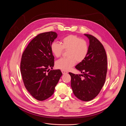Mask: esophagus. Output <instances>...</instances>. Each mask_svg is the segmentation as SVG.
<instances>
[{
  "label": "esophagus",
  "instance_id": "1",
  "mask_svg": "<svg viewBox=\"0 0 126 126\" xmlns=\"http://www.w3.org/2000/svg\"><path fill=\"white\" fill-rule=\"evenodd\" d=\"M61 72H62L63 74H66L68 73V72H67L66 71H65V70H61Z\"/></svg>",
  "mask_w": 126,
  "mask_h": 126
}]
</instances>
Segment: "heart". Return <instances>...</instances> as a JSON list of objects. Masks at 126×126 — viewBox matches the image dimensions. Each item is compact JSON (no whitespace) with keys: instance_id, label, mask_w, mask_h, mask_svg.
<instances>
[{"instance_id":"heart-1","label":"heart","mask_w":126,"mask_h":126,"mask_svg":"<svg viewBox=\"0 0 126 126\" xmlns=\"http://www.w3.org/2000/svg\"><path fill=\"white\" fill-rule=\"evenodd\" d=\"M53 55L59 57L62 54L63 49L68 50V58H62L55 63L56 67L62 70H68L76 63L82 62L87 57L88 53V45L86 41L75 35H69L63 38L61 44L54 41L50 47Z\"/></svg>"}]
</instances>
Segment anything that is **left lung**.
Wrapping results in <instances>:
<instances>
[{
  "label": "left lung",
  "mask_w": 126,
  "mask_h": 126,
  "mask_svg": "<svg viewBox=\"0 0 126 126\" xmlns=\"http://www.w3.org/2000/svg\"><path fill=\"white\" fill-rule=\"evenodd\" d=\"M89 40L86 58L75 68L82 74L69 73L71 77V86L74 95L83 101H89L100 93L105 82L107 59L102 43L93 36L84 34ZM82 76L83 79L81 78Z\"/></svg>",
  "instance_id": "8db88e82"
}]
</instances>
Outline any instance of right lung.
<instances>
[{
    "mask_svg": "<svg viewBox=\"0 0 126 126\" xmlns=\"http://www.w3.org/2000/svg\"><path fill=\"white\" fill-rule=\"evenodd\" d=\"M57 35L53 31L38 34L22 54L20 71L24 84L31 95L38 101L53 94L62 75L60 70L50 71L54 65L50 47Z\"/></svg>",
    "mask_w": 126,
    "mask_h": 126,
    "instance_id": "1",
    "label": "right lung"
}]
</instances>
